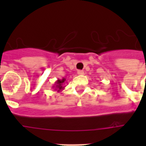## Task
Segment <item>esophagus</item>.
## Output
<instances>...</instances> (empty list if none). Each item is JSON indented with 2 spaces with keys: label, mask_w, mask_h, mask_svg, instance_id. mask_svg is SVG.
Wrapping results in <instances>:
<instances>
[{
  "label": "esophagus",
  "mask_w": 146,
  "mask_h": 146,
  "mask_svg": "<svg viewBox=\"0 0 146 146\" xmlns=\"http://www.w3.org/2000/svg\"><path fill=\"white\" fill-rule=\"evenodd\" d=\"M77 74L78 75H83V74H84V72H83L82 70H78Z\"/></svg>",
  "instance_id": "34e87169"
}]
</instances>
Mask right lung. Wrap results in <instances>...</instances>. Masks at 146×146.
<instances>
[{"label":"right lung","mask_w":146,"mask_h":146,"mask_svg":"<svg viewBox=\"0 0 146 146\" xmlns=\"http://www.w3.org/2000/svg\"><path fill=\"white\" fill-rule=\"evenodd\" d=\"M65 81H66V80H65L64 78H63L62 80L58 79V80L54 82V86H52V88H54V89L55 90H57V92L62 91V90L64 89V86H64V83Z\"/></svg>","instance_id":"add662e5"}]
</instances>
